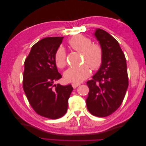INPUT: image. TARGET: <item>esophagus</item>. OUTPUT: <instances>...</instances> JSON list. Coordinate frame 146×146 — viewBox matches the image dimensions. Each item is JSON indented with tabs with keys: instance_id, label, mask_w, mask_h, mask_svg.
I'll list each match as a JSON object with an SVG mask.
<instances>
[{
	"instance_id": "1",
	"label": "esophagus",
	"mask_w": 146,
	"mask_h": 146,
	"mask_svg": "<svg viewBox=\"0 0 146 146\" xmlns=\"http://www.w3.org/2000/svg\"><path fill=\"white\" fill-rule=\"evenodd\" d=\"M80 83H72V86L74 88H76L77 87H78V86H80Z\"/></svg>"
}]
</instances>
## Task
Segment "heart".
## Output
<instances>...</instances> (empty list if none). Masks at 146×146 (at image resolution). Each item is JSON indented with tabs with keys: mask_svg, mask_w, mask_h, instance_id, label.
I'll return each mask as SVG.
<instances>
[{
	"mask_svg": "<svg viewBox=\"0 0 146 146\" xmlns=\"http://www.w3.org/2000/svg\"><path fill=\"white\" fill-rule=\"evenodd\" d=\"M68 44L72 49L82 52L83 63L86 64L69 68L64 72V78L68 82L80 83L90 76V68L93 70L100 68L103 61V48L100 44L92 42L91 39L80 34L72 36L68 40ZM54 60L60 69L64 68L67 64L66 52L63 47L57 48Z\"/></svg>",
	"mask_w": 146,
	"mask_h": 146,
	"instance_id": "heart-1",
	"label": "heart"
}]
</instances>
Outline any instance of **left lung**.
<instances>
[{
	"instance_id": "obj_1",
	"label": "left lung",
	"mask_w": 146,
	"mask_h": 146,
	"mask_svg": "<svg viewBox=\"0 0 146 146\" xmlns=\"http://www.w3.org/2000/svg\"><path fill=\"white\" fill-rule=\"evenodd\" d=\"M95 36L103 48V61L100 69L86 82L89 93L87 108L95 116L106 117L120 107L129 86L125 55L111 35L97 29Z\"/></svg>"
}]
</instances>
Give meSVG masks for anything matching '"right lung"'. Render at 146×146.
<instances>
[{
  "mask_svg": "<svg viewBox=\"0 0 146 146\" xmlns=\"http://www.w3.org/2000/svg\"><path fill=\"white\" fill-rule=\"evenodd\" d=\"M64 37H48L34 44L25 59L23 89L31 107L39 115L51 119L63 116L73 90L71 85H54L62 77L54 60Z\"/></svg>",
  "mask_w": 146,
  "mask_h": 146,
  "instance_id": "1",
  "label": "right lung"
}]
</instances>
